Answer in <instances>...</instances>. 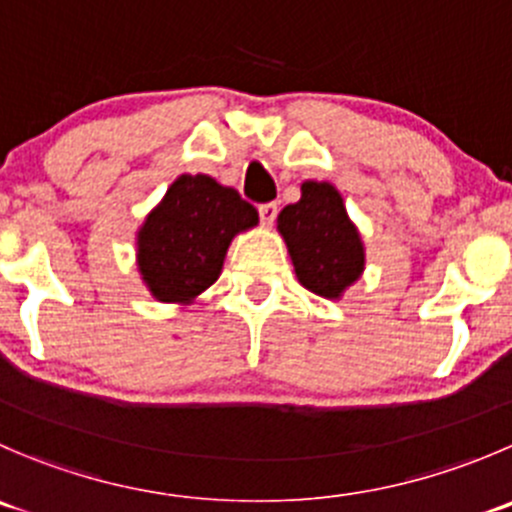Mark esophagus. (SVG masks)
I'll list each match as a JSON object with an SVG mask.
<instances>
[{
    "label": "esophagus",
    "instance_id": "1",
    "mask_svg": "<svg viewBox=\"0 0 512 512\" xmlns=\"http://www.w3.org/2000/svg\"><path fill=\"white\" fill-rule=\"evenodd\" d=\"M257 212H260V222H262V225L270 227L272 222H275V217H277V205H275V202H267V205L257 207Z\"/></svg>",
    "mask_w": 512,
    "mask_h": 512
}]
</instances>
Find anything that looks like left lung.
<instances>
[{
    "mask_svg": "<svg viewBox=\"0 0 512 512\" xmlns=\"http://www.w3.org/2000/svg\"><path fill=\"white\" fill-rule=\"evenodd\" d=\"M300 190V200L277 215V232L300 285L327 300H340L365 270V245L335 185L307 180Z\"/></svg>",
    "mask_w": 512,
    "mask_h": 512,
    "instance_id": "8db88e82",
    "label": "left lung"
}]
</instances>
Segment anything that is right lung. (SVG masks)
<instances>
[{"label":"right lung","mask_w":512,"mask_h":512,"mask_svg":"<svg viewBox=\"0 0 512 512\" xmlns=\"http://www.w3.org/2000/svg\"><path fill=\"white\" fill-rule=\"evenodd\" d=\"M257 210L210 175H180L137 230V270L152 297L190 305L220 277L230 242Z\"/></svg>","instance_id":"obj_1"}]
</instances>
